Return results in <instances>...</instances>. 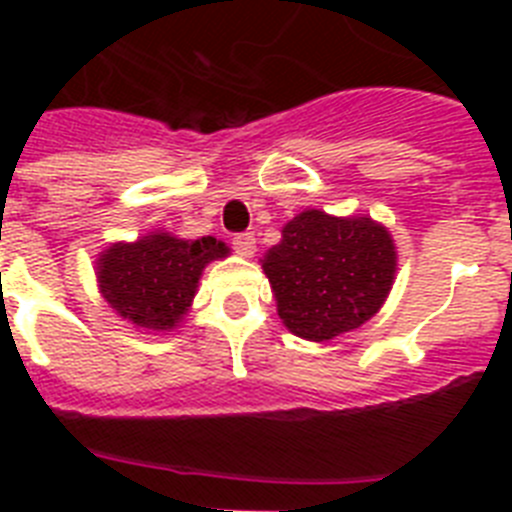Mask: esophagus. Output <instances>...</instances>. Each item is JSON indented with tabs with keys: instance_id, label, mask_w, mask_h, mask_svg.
<instances>
[{
	"instance_id": "esophagus-1",
	"label": "esophagus",
	"mask_w": 512,
	"mask_h": 512,
	"mask_svg": "<svg viewBox=\"0 0 512 512\" xmlns=\"http://www.w3.org/2000/svg\"><path fill=\"white\" fill-rule=\"evenodd\" d=\"M233 248H235V253H238V256H243V259H251L253 253H256V238H253V233L235 235Z\"/></svg>"
}]
</instances>
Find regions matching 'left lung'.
Masks as SVG:
<instances>
[{
	"label": "left lung",
	"mask_w": 512,
	"mask_h": 512,
	"mask_svg": "<svg viewBox=\"0 0 512 512\" xmlns=\"http://www.w3.org/2000/svg\"><path fill=\"white\" fill-rule=\"evenodd\" d=\"M261 269L289 333L323 343L377 315L395 284L397 246L369 215L305 210L284 225Z\"/></svg>",
	"instance_id": "8db88e82"
}]
</instances>
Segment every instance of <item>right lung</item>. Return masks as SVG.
I'll use <instances>...</instances> for the list:
<instances>
[{
  "mask_svg": "<svg viewBox=\"0 0 512 512\" xmlns=\"http://www.w3.org/2000/svg\"><path fill=\"white\" fill-rule=\"evenodd\" d=\"M228 253L230 248L212 235L184 241L166 230H151L138 241H117L99 253V292L135 328L169 333L187 318L205 266Z\"/></svg>",
  "mask_w": 512,
  "mask_h": 512,
  "instance_id": "obj_1",
  "label": "right lung"
}]
</instances>
